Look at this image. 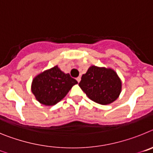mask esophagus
Wrapping results in <instances>:
<instances>
[{"mask_svg": "<svg viewBox=\"0 0 153 153\" xmlns=\"http://www.w3.org/2000/svg\"><path fill=\"white\" fill-rule=\"evenodd\" d=\"M76 80H77V82H78V83H79V82H80V80H81V78L79 77H79H77V78H76Z\"/></svg>", "mask_w": 153, "mask_h": 153, "instance_id": "esophagus-1", "label": "esophagus"}]
</instances>
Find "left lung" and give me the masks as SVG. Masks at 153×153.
<instances>
[{
  "label": "left lung",
  "instance_id": "8db88e82",
  "mask_svg": "<svg viewBox=\"0 0 153 153\" xmlns=\"http://www.w3.org/2000/svg\"><path fill=\"white\" fill-rule=\"evenodd\" d=\"M79 86L94 102L107 105L114 102L122 90V82L111 68L91 66L81 77Z\"/></svg>",
  "mask_w": 153,
  "mask_h": 153
}]
</instances>
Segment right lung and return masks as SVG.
Segmentation results:
<instances>
[{
	"mask_svg": "<svg viewBox=\"0 0 153 153\" xmlns=\"http://www.w3.org/2000/svg\"><path fill=\"white\" fill-rule=\"evenodd\" d=\"M77 81L65 74L58 66L36 76L32 81L31 91L40 103L53 106L67 95Z\"/></svg>",
	"mask_w": 153,
	"mask_h": 153,
	"instance_id": "right-lung-1",
	"label": "right lung"
}]
</instances>
